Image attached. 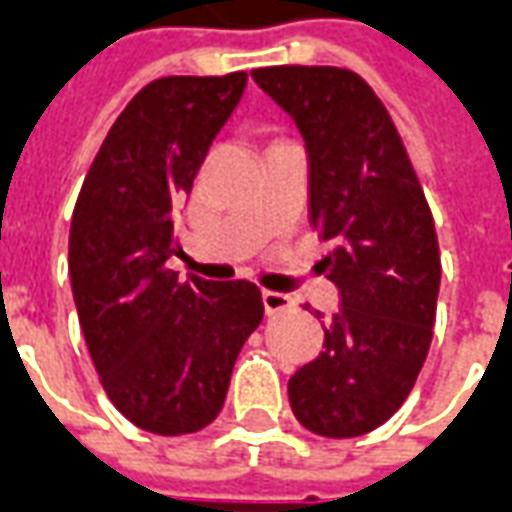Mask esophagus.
Masks as SVG:
<instances>
[{
	"label": "esophagus",
	"mask_w": 512,
	"mask_h": 512,
	"mask_svg": "<svg viewBox=\"0 0 512 512\" xmlns=\"http://www.w3.org/2000/svg\"><path fill=\"white\" fill-rule=\"evenodd\" d=\"M262 300H264V311L273 317V314H281V311H289V308L295 306V300L284 292H262Z\"/></svg>",
	"instance_id": "obj_1"
}]
</instances>
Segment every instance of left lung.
<instances>
[{"label":"left lung","instance_id":"8db88e82","mask_svg":"<svg viewBox=\"0 0 512 512\" xmlns=\"http://www.w3.org/2000/svg\"><path fill=\"white\" fill-rule=\"evenodd\" d=\"M250 76L306 140L308 220L331 242L320 267L342 297L325 350L289 378V405L317 436H364L397 413L430 350L433 215L389 110L355 71L273 65Z\"/></svg>","mask_w":512,"mask_h":512}]
</instances>
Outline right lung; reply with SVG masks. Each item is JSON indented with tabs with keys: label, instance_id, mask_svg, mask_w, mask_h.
Listing matches in <instances>:
<instances>
[{
	"label": "right lung",
	"instance_id": "right-lung-1",
	"mask_svg": "<svg viewBox=\"0 0 512 512\" xmlns=\"http://www.w3.org/2000/svg\"><path fill=\"white\" fill-rule=\"evenodd\" d=\"M248 74L162 76L112 123L76 198L68 273L79 325L112 405L157 436L215 422L242 344L264 317L259 286L168 270L173 215Z\"/></svg>",
	"mask_w": 512,
	"mask_h": 512
}]
</instances>
